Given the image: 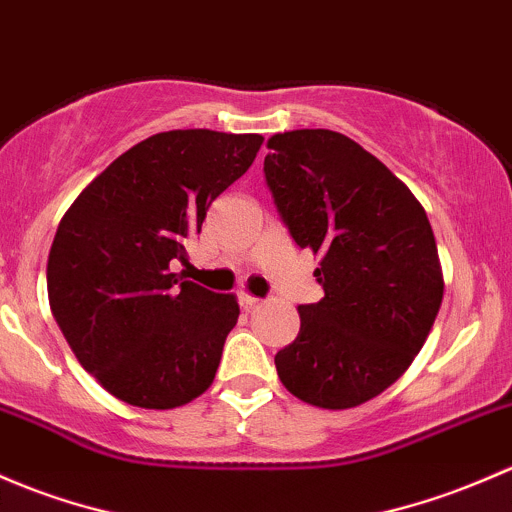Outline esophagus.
<instances>
[{
    "label": "esophagus",
    "instance_id": "esophagus-1",
    "mask_svg": "<svg viewBox=\"0 0 512 512\" xmlns=\"http://www.w3.org/2000/svg\"><path fill=\"white\" fill-rule=\"evenodd\" d=\"M240 304H242V309H255V306H260V299L257 297H252V294H247V292H242L240 294Z\"/></svg>",
    "mask_w": 512,
    "mask_h": 512
}]
</instances>
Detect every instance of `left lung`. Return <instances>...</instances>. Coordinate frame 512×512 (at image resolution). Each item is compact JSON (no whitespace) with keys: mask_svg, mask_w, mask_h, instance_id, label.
I'll list each match as a JSON object with an SVG mask.
<instances>
[{"mask_svg":"<svg viewBox=\"0 0 512 512\" xmlns=\"http://www.w3.org/2000/svg\"><path fill=\"white\" fill-rule=\"evenodd\" d=\"M265 179L299 247L321 257L319 304L299 306V336L274 355L306 405L348 410L387 390L427 341L444 274L422 203L358 142L294 129L267 142Z\"/></svg>","mask_w":512,"mask_h":512,"instance_id":"8db88e82","label":"left lung"}]
</instances>
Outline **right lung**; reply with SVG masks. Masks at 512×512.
<instances>
[{
  "mask_svg": "<svg viewBox=\"0 0 512 512\" xmlns=\"http://www.w3.org/2000/svg\"><path fill=\"white\" fill-rule=\"evenodd\" d=\"M260 134L171 129L134 144L80 191L48 252V301L78 363L110 395L174 410L208 390L235 294L174 272L208 206L260 152Z\"/></svg>",
  "mask_w": 512,
  "mask_h": 512,
  "instance_id": "obj_1",
  "label": "right lung"
}]
</instances>
